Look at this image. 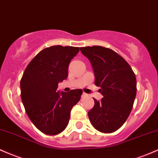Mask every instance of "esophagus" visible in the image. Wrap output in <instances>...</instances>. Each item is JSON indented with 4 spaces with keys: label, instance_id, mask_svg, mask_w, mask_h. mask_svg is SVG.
I'll list each match as a JSON object with an SVG mask.
<instances>
[{
    "label": "esophagus",
    "instance_id": "obj_1",
    "mask_svg": "<svg viewBox=\"0 0 158 158\" xmlns=\"http://www.w3.org/2000/svg\"><path fill=\"white\" fill-rule=\"evenodd\" d=\"M86 97H88V94L85 93H83L82 95V98H86Z\"/></svg>",
    "mask_w": 158,
    "mask_h": 158
}]
</instances>
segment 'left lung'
<instances>
[{
  "instance_id": "8db88e82",
  "label": "left lung",
  "mask_w": 158,
  "mask_h": 158,
  "mask_svg": "<svg viewBox=\"0 0 158 158\" xmlns=\"http://www.w3.org/2000/svg\"><path fill=\"white\" fill-rule=\"evenodd\" d=\"M91 62L94 84L103 96L88 115L95 129L112 133L124 124L133 108L136 94V79L131 66L110 48L94 46L80 48Z\"/></svg>"
}]
</instances>
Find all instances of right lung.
Here are the masks:
<instances>
[{"instance_id": "add662e5", "label": "right lung", "mask_w": 158, "mask_h": 158, "mask_svg": "<svg viewBox=\"0 0 158 158\" xmlns=\"http://www.w3.org/2000/svg\"><path fill=\"white\" fill-rule=\"evenodd\" d=\"M79 51V47L59 45L44 48L31 60L21 79V98L26 113L45 134L57 135L65 129L70 111L82 94L81 89L57 91Z\"/></svg>"}]
</instances>
